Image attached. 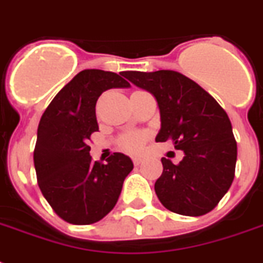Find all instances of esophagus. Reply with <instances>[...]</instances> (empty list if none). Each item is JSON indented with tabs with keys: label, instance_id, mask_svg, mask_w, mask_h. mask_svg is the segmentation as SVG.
<instances>
[{
	"label": "esophagus",
	"instance_id": "34e87169",
	"mask_svg": "<svg viewBox=\"0 0 263 263\" xmlns=\"http://www.w3.org/2000/svg\"><path fill=\"white\" fill-rule=\"evenodd\" d=\"M132 161H134V164L135 165H140L142 162H143V158H140V157H134Z\"/></svg>",
	"mask_w": 263,
	"mask_h": 263
}]
</instances>
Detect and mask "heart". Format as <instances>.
<instances>
[{
  "label": "heart",
  "instance_id": "obj_1",
  "mask_svg": "<svg viewBox=\"0 0 263 263\" xmlns=\"http://www.w3.org/2000/svg\"><path fill=\"white\" fill-rule=\"evenodd\" d=\"M144 142H146V134L144 132L132 131L127 132L124 135L120 136L119 144L124 152L128 153H138L142 150Z\"/></svg>",
  "mask_w": 263,
  "mask_h": 263
}]
</instances>
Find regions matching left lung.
<instances>
[{
  "instance_id": "8db88e82",
  "label": "left lung",
  "mask_w": 263,
  "mask_h": 263,
  "mask_svg": "<svg viewBox=\"0 0 263 263\" xmlns=\"http://www.w3.org/2000/svg\"><path fill=\"white\" fill-rule=\"evenodd\" d=\"M154 95L161 129L156 142H173L184 158H162L154 190L165 208L181 216H203L216 208L235 177L237 144L228 115L199 84L176 71L124 73Z\"/></svg>"
}]
</instances>
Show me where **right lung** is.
Segmentation results:
<instances>
[{
    "label": "right lung",
    "instance_id": "obj_1",
    "mask_svg": "<svg viewBox=\"0 0 263 263\" xmlns=\"http://www.w3.org/2000/svg\"><path fill=\"white\" fill-rule=\"evenodd\" d=\"M129 83L115 72L84 69L64 86L41 117L34 150L38 185L55 214L75 225L102 220L119 200L134 169L129 157L113 153L92 161L88 139L98 131L95 105L109 88Z\"/></svg>",
    "mask_w": 263,
    "mask_h": 263
}]
</instances>
